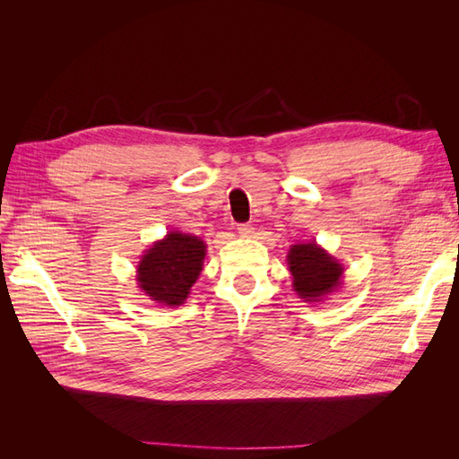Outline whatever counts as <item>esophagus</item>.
Returning <instances> with one entry per match:
<instances>
[{"label":"esophagus","mask_w":459,"mask_h":459,"mask_svg":"<svg viewBox=\"0 0 459 459\" xmlns=\"http://www.w3.org/2000/svg\"><path fill=\"white\" fill-rule=\"evenodd\" d=\"M253 224H239L238 226V233L241 235V238H248V235H251L253 233Z\"/></svg>","instance_id":"34e87169"}]
</instances>
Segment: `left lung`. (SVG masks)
<instances>
[{
    "label": "left lung",
    "mask_w": 459,
    "mask_h": 459,
    "mask_svg": "<svg viewBox=\"0 0 459 459\" xmlns=\"http://www.w3.org/2000/svg\"><path fill=\"white\" fill-rule=\"evenodd\" d=\"M293 289L307 302H317L341 287L342 266L314 241L290 247L287 255Z\"/></svg>",
    "instance_id": "obj_1"
}]
</instances>
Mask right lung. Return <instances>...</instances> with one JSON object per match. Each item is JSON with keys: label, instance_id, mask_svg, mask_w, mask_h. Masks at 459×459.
I'll return each instance as SVG.
<instances>
[{"label": "right lung", "instance_id": "right-lung-1", "mask_svg": "<svg viewBox=\"0 0 459 459\" xmlns=\"http://www.w3.org/2000/svg\"><path fill=\"white\" fill-rule=\"evenodd\" d=\"M206 245L197 235L170 231L152 243L137 264V283L151 300L166 307L184 304L203 270Z\"/></svg>", "mask_w": 459, "mask_h": 459}]
</instances>
